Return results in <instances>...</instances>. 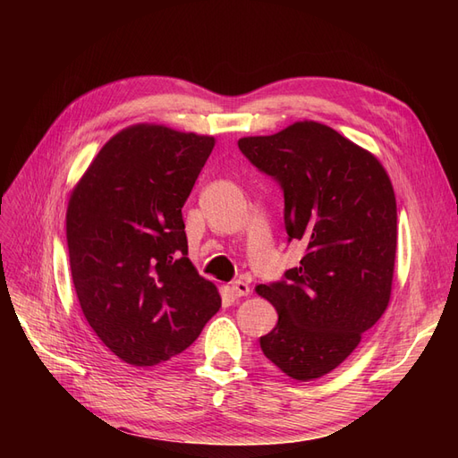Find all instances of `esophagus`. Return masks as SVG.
Instances as JSON below:
<instances>
[{
	"mask_svg": "<svg viewBox=\"0 0 458 458\" xmlns=\"http://www.w3.org/2000/svg\"><path fill=\"white\" fill-rule=\"evenodd\" d=\"M229 293L233 298H242L250 294V286H248L244 281H234L229 284Z\"/></svg>",
	"mask_w": 458,
	"mask_h": 458,
	"instance_id": "esophagus-1",
	"label": "esophagus"
}]
</instances>
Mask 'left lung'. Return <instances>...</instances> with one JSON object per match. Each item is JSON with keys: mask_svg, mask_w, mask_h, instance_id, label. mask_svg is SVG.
<instances>
[{"mask_svg": "<svg viewBox=\"0 0 458 458\" xmlns=\"http://www.w3.org/2000/svg\"><path fill=\"white\" fill-rule=\"evenodd\" d=\"M281 183L290 241L306 246L286 281L258 284L279 321L259 338L286 377L321 378L352 355L392 296L397 206L390 175L367 148L313 120L239 140Z\"/></svg>", "mask_w": 458, "mask_h": 458, "instance_id": "8db88e82", "label": "left lung"}]
</instances>
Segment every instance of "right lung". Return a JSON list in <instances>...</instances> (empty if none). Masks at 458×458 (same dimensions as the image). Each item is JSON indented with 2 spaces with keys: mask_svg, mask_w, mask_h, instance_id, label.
Returning <instances> with one entry per match:
<instances>
[{
  "mask_svg": "<svg viewBox=\"0 0 458 458\" xmlns=\"http://www.w3.org/2000/svg\"><path fill=\"white\" fill-rule=\"evenodd\" d=\"M212 135L135 123L103 145L71 192L66 241L80 308L123 363L182 353L221 308L187 258L182 208Z\"/></svg>",
  "mask_w": 458,
  "mask_h": 458,
  "instance_id": "1",
  "label": "right lung"
}]
</instances>
